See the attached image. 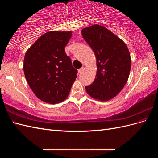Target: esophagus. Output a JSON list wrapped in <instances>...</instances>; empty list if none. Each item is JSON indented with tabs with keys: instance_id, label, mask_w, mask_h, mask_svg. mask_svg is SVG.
<instances>
[{
	"instance_id": "1",
	"label": "esophagus",
	"mask_w": 158,
	"mask_h": 158,
	"mask_svg": "<svg viewBox=\"0 0 158 158\" xmlns=\"http://www.w3.org/2000/svg\"><path fill=\"white\" fill-rule=\"evenodd\" d=\"M84 66H82V68H80V69H78V73H79V74H80V73H82V72L84 71Z\"/></svg>"
}]
</instances>
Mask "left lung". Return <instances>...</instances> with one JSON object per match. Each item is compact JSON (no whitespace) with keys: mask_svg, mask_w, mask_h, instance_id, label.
I'll list each match as a JSON object with an SVG mask.
<instances>
[{"mask_svg":"<svg viewBox=\"0 0 158 158\" xmlns=\"http://www.w3.org/2000/svg\"><path fill=\"white\" fill-rule=\"evenodd\" d=\"M82 35L95 53L98 67L94 82L85 86V90L95 99L108 101L127 82L131 67L130 52L125 43L103 26L85 27Z\"/></svg>","mask_w":158,"mask_h":158,"instance_id":"1","label":"left lung"}]
</instances>
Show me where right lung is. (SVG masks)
<instances>
[{
    "mask_svg": "<svg viewBox=\"0 0 158 158\" xmlns=\"http://www.w3.org/2000/svg\"><path fill=\"white\" fill-rule=\"evenodd\" d=\"M71 31H49L41 36L27 51L23 72L30 88L46 103L63 102L77 77L64 48Z\"/></svg>",
    "mask_w": 158,
    "mask_h": 158,
    "instance_id": "right-lung-1",
    "label": "right lung"
}]
</instances>
